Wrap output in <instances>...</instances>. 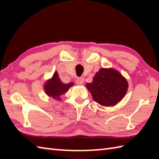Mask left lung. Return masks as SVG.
Returning a JSON list of instances; mask_svg holds the SVG:
<instances>
[{
    "label": "left lung",
    "instance_id": "8db88e82",
    "mask_svg": "<svg viewBox=\"0 0 159 159\" xmlns=\"http://www.w3.org/2000/svg\"><path fill=\"white\" fill-rule=\"evenodd\" d=\"M73 85L74 83H63L60 80L57 72L55 71L52 77L45 82L44 90L46 95L54 99L60 100V97L63 95L69 89V88H71Z\"/></svg>",
    "mask_w": 159,
    "mask_h": 159
}]
</instances>
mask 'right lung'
Wrapping results in <instances>:
<instances>
[{"mask_svg": "<svg viewBox=\"0 0 159 159\" xmlns=\"http://www.w3.org/2000/svg\"><path fill=\"white\" fill-rule=\"evenodd\" d=\"M96 102L104 107L114 106L124 98L128 84L119 72L102 68L85 85Z\"/></svg>", "mask_w": 159, "mask_h": 159, "instance_id": "obj_1", "label": "right lung"}]
</instances>
